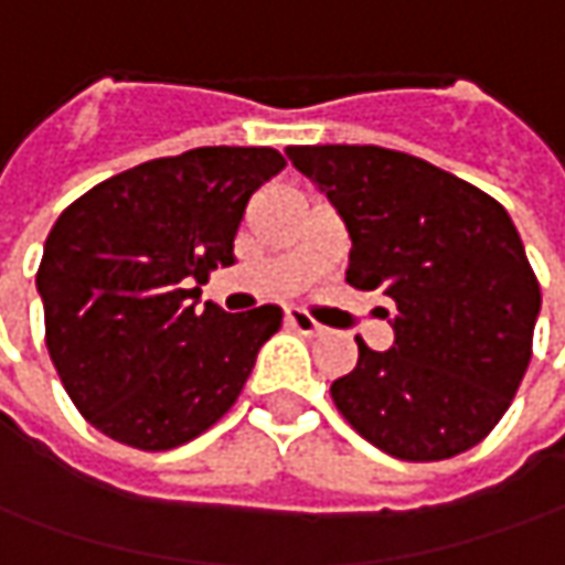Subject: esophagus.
<instances>
[{"instance_id":"obj_1","label":"esophagus","mask_w":565,"mask_h":565,"mask_svg":"<svg viewBox=\"0 0 565 565\" xmlns=\"http://www.w3.org/2000/svg\"><path fill=\"white\" fill-rule=\"evenodd\" d=\"M287 324L300 334H321V324L312 316H306L302 309H287Z\"/></svg>"}]
</instances>
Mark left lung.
<instances>
[{
	"mask_svg": "<svg viewBox=\"0 0 565 565\" xmlns=\"http://www.w3.org/2000/svg\"><path fill=\"white\" fill-rule=\"evenodd\" d=\"M353 241L347 284L379 290L391 350L360 341L331 384L369 444L431 462L476 447L532 360L541 287L507 209L457 174L384 147H287Z\"/></svg>",
	"mask_w": 565,
	"mask_h": 565,
	"instance_id": "1",
	"label": "left lung"
}]
</instances>
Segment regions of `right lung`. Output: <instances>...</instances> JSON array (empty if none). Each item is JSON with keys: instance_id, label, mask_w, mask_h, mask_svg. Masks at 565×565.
<instances>
[{"instance_id": "1", "label": "right lung", "mask_w": 565, "mask_h": 565, "mask_svg": "<svg viewBox=\"0 0 565 565\" xmlns=\"http://www.w3.org/2000/svg\"><path fill=\"white\" fill-rule=\"evenodd\" d=\"M281 168L271 147L190 149L108 178L52 224L36 271L46 347L93 428L171 450L241 397L281 306L196 312V284L234 265L246 203Z\"/></svg>"}]
</instances>
